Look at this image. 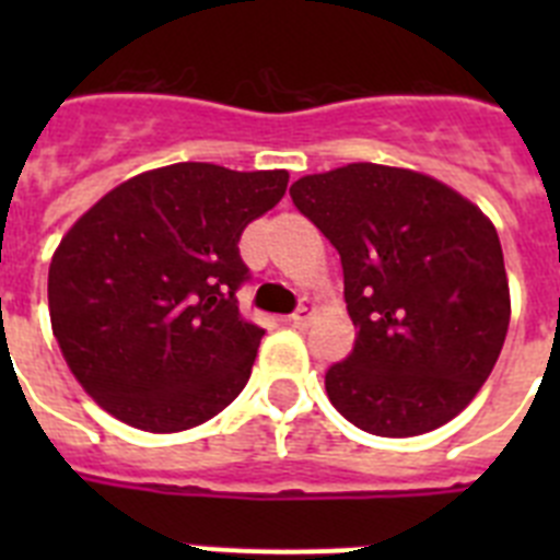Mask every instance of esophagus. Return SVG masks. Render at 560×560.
<instances>
[{
    "label": "esophagus",
    "mask_w": 560,
    "mask_h": 560,
    "mask_svg": "<svg viewBox=\"0 0 560 560\" xmlns=\"http://www.w3.org/2000/svg\"><path fill=\"white\" fill-rule=\"evenodd\" d=\"M314 305L311 303H303L300 305V308L294 311V314L289 316V323L294 325V328H308V323H311V316H314Z\"/></svg>",
    "instance_id": "obj_1"
}]
</instances>
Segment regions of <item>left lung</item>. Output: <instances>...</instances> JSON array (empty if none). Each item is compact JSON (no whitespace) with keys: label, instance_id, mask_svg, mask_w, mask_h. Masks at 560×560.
<instances>
[{"label":"left lung","instance_id":"1","mask_svg":"<svg viewBox=\"0 0 560 560\" xmlns=\"http://www.w3.org/2000/svg\"><path fill=\"white\" fill-rule=\"evenodd\" d=\"M291 199L341 257L353 353L325 373L353 427L415 438L479 393L511 325L497 226L454 187L409 167L311 173Z\"/></svg>","mask_w":560,"mask_h":560}]
</instances>
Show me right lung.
<instances>
[{
	"label": "right lung",
	"instance_id": "right-lung-1",
	"mask_svg": "<svg viewBox=\"0 0 560 560\" xmlns=\"http://www.w3.org/2000/svg\"><path fill=\"white\" fill-rule=\"evenodd\" d=\"M289 171L176 162L108 190L49 264L52 336L83 389L142 432L199 427L249 381L264 328L235 291L241 232L285 196Z\"/></svg>",
	"mask_w": 560,
	"mask_h": 560
}]
</instances>
